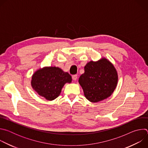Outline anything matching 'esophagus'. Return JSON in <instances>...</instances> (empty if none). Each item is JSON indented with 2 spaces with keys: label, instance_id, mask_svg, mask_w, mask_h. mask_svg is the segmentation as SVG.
<instances>
[{
  "label": "esophagus",
  "instance_id": "obj_1",
  "mask_svg": "<svg viewBox=\"0 0 148 148\" xmlns=\"http://www.w3.org/2000/svg\"><path fill=\"white\" fill-rule=\"evenodd\" d=\"M77 78H78V76H77V75H76V74L73 75L72 76V78H73V79L74 80V81H76L77 79Z\"/></svg>",
  "mask_w": 148,
  "mask_h": 148
}]
</instances>
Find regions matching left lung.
<instances>
[{
  "label": "left lung",
  "instance_id": "1",
  "mask_svg": "<svg viewBox=\"0 0 148 148\" xmlns=\"http://www.w3.org/2000/svg\"><path fill=\"white\" fill-rule=\"evenodd\" d=\"M118 81L117 71L105 57L91 61L84 67V73L78 79L85 97L95 103L110 97L115 91Z\"/></svg>",
  "mask_w": 148,
  "mask_h": 148
}]
</instances>
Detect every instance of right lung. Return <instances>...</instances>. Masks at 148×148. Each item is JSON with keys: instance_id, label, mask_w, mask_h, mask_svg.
Returning <instances> with one entry per match:
<instances>
[{"instance_id": "obj_1", "label": "right lung", "mask_w": 148, "mask_h": 148, "mask_svg": "<svg viewBox=\"0 0 148 148\" xmlns=\"http://www.w3.org/2000/svg\"><path fill=\"white\" fill-rule=\"evenodd\" d=\"M71 76L58 67H44L33 74L31 86L41 97L48 101L57 98L65 84L71 83Z\"/></svg>"}]
</instances>
